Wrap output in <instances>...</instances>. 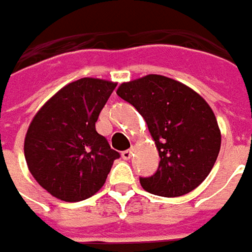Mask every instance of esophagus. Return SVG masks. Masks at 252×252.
I'll list each match as a JSON object with an SVG mask.
<instances>
[{
    "label": "esophagus",
    "mask_w": 252,
    "mask_h": 252,
    "mask_svg": "<svg viewBox=\"0 0 252 252\" xmlns=\"http://www.w3.org/2000/svg\"><path fill=\"white\" fill-rule=\"evenodd\" d=\"M121 157H123L124 160H129V158L132 157V149H129V150H126V152H123V153H121Z\"/></svg>",
    "instance_id": "1"
}]
</instances>
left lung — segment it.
I'll list each match as a JSON object with an SVG mask.
<instances>
[{
	"instance_id": "8db88e82",
	"label": "left lung",
	"mask_w": 252,
	"mask_h": 252,
	"mask_svg": "<svg viewBox=\"0 0 252 252\" xmlns=\"http://www.w3.org/2000/svg\"><path fill=\"white\" fill-rule=\"evenodd\" d=\"M117 95L146 121L158 150L155 175L142 188L162 197L194 190L211 172L220 149V129L204 97L190 87L160 74L120 84Z\"/></svg>"
}]
</instances>
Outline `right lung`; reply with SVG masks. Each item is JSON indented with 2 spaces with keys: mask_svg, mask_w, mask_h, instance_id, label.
I'll list each match as a JSON object with an SVG mask.
<instances>
[{
  "mask_svg": "<svg viewBox=\"0 0 252 252\" xmlns=\"http://www.w3.org/2000/svg\"><path fill=\"white\" fill-rule=\"evenodd\" d=\"M117 84L84 77L64 85L32 117L25 136L29 171L62 201L90 198L106 182L120 155L95 123Z\"/></svg>",
  "mask_w": 252,
  "mask_h": 252,
  "instance_id": "obj_1",
  "label": "right lung"
}]
</instances>
